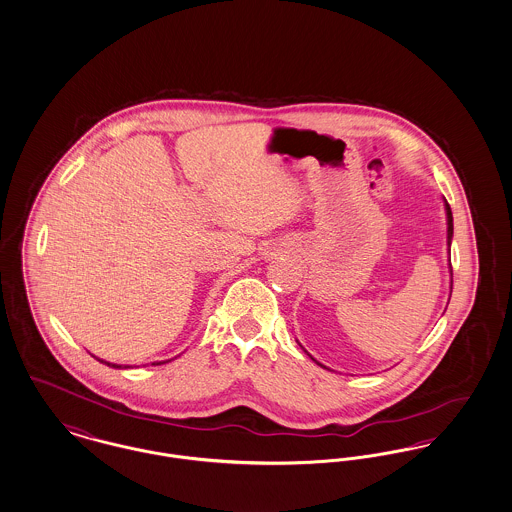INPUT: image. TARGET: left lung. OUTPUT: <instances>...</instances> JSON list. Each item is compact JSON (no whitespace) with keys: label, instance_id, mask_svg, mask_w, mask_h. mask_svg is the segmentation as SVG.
Segmentation results:
<instances>
[{"label":"left lung","instance_id":"1","mask_svg":"<svg viewBox=\"0 0 512 512\" xmlns=\"http://www.w3.org/2000/svg\"><path fill=\"white\" fill-rule=\"evenodd\" d=\"M445 210H447V244H451V239H453V214H451V206L445 204ZM451 275H453V268H451ZM451 289H453V281H451Z\"/></svg>","mask_w":512,"mask_h":512}]
</instances>
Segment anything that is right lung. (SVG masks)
Listing matches in <instances>:
<instances>
[{
    "label": "right lung",
    "mask_w": 512,
    "mask_h": 512,
    "mask_svg": "<svg viewBox=\"0 0 512 512\" xmlns=\"http://www.w3.org/2000/svg\"><path fill=\"white\" fill-rule=\"evenodd\" d=\"M106 364H108V366H113V368H121V366H115V364H109V362H106Z\"/></svg>",
    "instance_id": "obj_1"
}]
</instances>
